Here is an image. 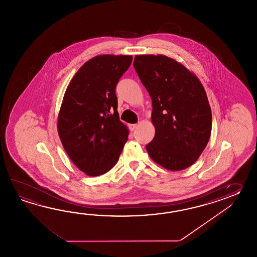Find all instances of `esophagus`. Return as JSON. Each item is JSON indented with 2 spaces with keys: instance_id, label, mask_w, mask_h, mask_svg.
Here are the masks:
<instances>
[{
  "instance_id": "obj_1",
  "label": "esophagus",
  "mask_w": 257,
  "mask_h": 257,
  "mask_svg": "<svg viewBox=\"0 0 257 257\" xmlns=\"http://www.w3.org/2000/svg\"><path fill=\"white\" fill-rule=\"evenodd\" d=\"M128 128H130V131H134L137 128V124H131V125H128Z\"/></svg>"
}]
</instances>
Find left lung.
Instances as JSON below:
<instances>
[{
  "instance_id": "obj_1",
  "label": "left lung",
  "mask_w": 257,
  "mask_h": 257,
  "mask_svg": "<svg viewBox=\"0 0 257 257\" xmlns=\"http://www.w3.org/2000/svg\"><path fill=\"white\" fill-rule=\"evenodd\" d=\"M133 66L153 102L150 157L166 169H186L210 138L212 114L205 89L186 67L164 55H138Z\"/></svg>"
}]
</instances>
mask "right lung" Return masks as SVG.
Listing matches in <instances>:
<instances>
[{
  "label": "right lung",
  "mask_w": 257,
  "mask_h": 257,
  "mask_svg": "<svg viewBox=\"0 0 257 257\" xmlns=\"http://www.w3.org/2000/svg\"><path fill=\"white\" fill-rule=\"evenodd\" d=\"M131 62L128 55L96 56L80 68L66 90L59 136L72 163L89 176L112 169L127 141L115 87Z\"/></svg>",
  "instance_id": "right-lung-1"
}]
</instances>
